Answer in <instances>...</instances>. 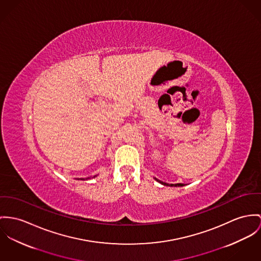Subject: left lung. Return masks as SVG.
Instances as JSON below:
<instances>
[{
  "label": "left lung",
  "mask_w": 261,
  "mask_h": 261,
  "mask_svg": "<svg viewBox=\"0 0 261 261\" xmlns=\"http://www.w3.org/2000/svg\"><path fill=\"white\" fill-rule=\"evenodd\" d=\"M155 180H157V181H159L160 184L164 185V186H170V187H182V186H185L184 184H167V182H164V181L158 180V179H156V178H155Z\"/></svg>",
  "instance_id": "left-lung-1"
}]
</instances>
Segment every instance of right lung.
<instances>
[{"label":"right lung","mask_w":261,"mask_h":261,"mask_svg":"<svg viewBox=\"0 0 261 261\" xmlns=\"http://www.w3.org/2000/svg\"><path fill=\"white\" fill-rule=\"evenodd\" d=\"M95 177H96V176H93L92 178H95ZM87 179H89V178H86V180H87ZM79 180H80V179H79ZM81 180H85V179H81Z\"/></svg>","instance_id":"1"}]
</instances>
